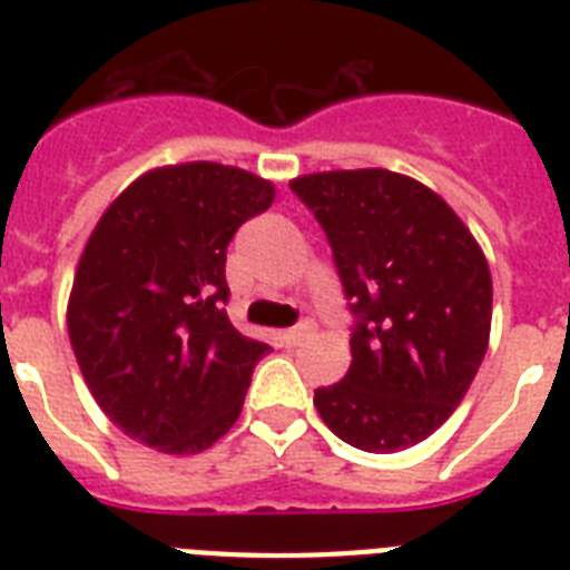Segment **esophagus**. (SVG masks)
<instances>
[{"label": "esophagus", "instance_id": "obj_1", "mask_svg": "<svg viewBox=\"0 0 570 570\" xmlns=\"http://www.w3.org/2000/svg\"><path fill=\"white\" fill-rule=\"evenodd\" d=\"M311 334H313L311 322H302V325H295V328L284 331V334H281V340H284L286 346H298V343L311 337Z\"/></svg>", "mask_w": 570, "mask_h": 570}]
</instances>
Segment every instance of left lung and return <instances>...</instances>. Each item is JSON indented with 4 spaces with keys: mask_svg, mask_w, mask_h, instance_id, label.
Here are the masks:
<instances>
[{
    "mask_svg": "<svg viewBox=\"0 0 570 570\" xmlns=\"http://www.w3.org/2000/svg\"><path fill=\"white\" fill-rule=\"evenodd\" d=\"M289 189L328 236L352 313V366L313 405L357 450H407L446 423L485 357V254L441 197L402 174H307Z\"/></svg>",
    "mask_w": 570,
    "mask_h": 570,
    "instance_id": "1",
    "label": "left lung"
}]
</instances>
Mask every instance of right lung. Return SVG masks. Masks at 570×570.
<instances>
[{"label": "right lung", "instance_id": "1", "mask_svg": "<svg viewBox=\"0 0 570 570\" xmlns=\"http://www.w3.org/2000/svg\"><path fill=\"white\" fill-rule=\"evenodd\" d=\"M275 186L218 163L138 177L102 213L67 304L85 384L111 423L168 455L209 450L242 411L266 343L233 328V233Z\"/></svg>", "mask_w": 570, "mask_h": 570}]
</instances>
